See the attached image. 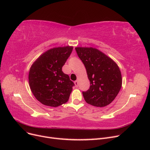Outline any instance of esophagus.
I'll return each mask as SVG.
<instances>
[{"label":"esophagus","instance_id":"esophagus-1","mask_svg":"<svg viewBox=\"0 0 150 150\" xmlns=\"http://www.w3.org/2000/svg\"><path fill=\"white\" fill-rule=\"evenodd\" d=\"M74 84H75L76 87H78L79 83H78V81H74Z\"/></svg>","mask_w":150,"mask_h":150}]
</instances>
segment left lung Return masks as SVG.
I'll use <instances>...</instances> for the list:
<instances>
[{
	"instance_id": "8db88e82",
	"label": "left lung",
	"mask_w": 150,
	"mask_h": 150,
	"mask_svg": "<svg viewBox=\"0 0 150 150\" xmlns=\"http://www.w3.org/2000/svg\"><path fill=\"white\" fill-rule=\"evenodd\" d=\"M84 64L90 87L83 91L86 102L96 107L110 104L120 92L122 85L119 67L111 58L93 47H76Z\"/></svg>"
}]
</instances>
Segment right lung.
<instances>
[{
    "instance_id": "obj_1",
    "label": "right lung",
    "mask_w": 150,
    "mask_h": 150,
    "mask_svg": "<svg viewBox=\"0 0 150 150\" xmlns=\"http://www.w3.org/2000/svg\"><path fill=\"white\" fill-rule=\"evenodd\" d=\"M73 47H55L42 54L32 65L29 74L30 88L35 98L44 105L57 107L69 98L74 83L62 67Z\"/></svg>"
}]
</instances>
